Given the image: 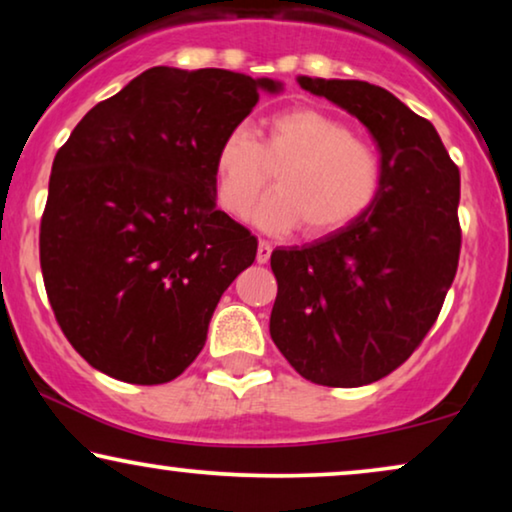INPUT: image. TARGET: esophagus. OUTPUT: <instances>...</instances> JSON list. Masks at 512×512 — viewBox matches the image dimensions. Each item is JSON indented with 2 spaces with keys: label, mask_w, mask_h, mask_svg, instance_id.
Segmentation results:
<instances>
[{
  "label": "esophagus",
  "mask_w": 512,
  "mask_h": 512,
  "mask_svg": "<svg viewBox=\"0 0 512 512\" xmlns=\"http://www.w3.org/2000/svg\"><path fill=\"white\" fill-rule=\"evenodd\" d=\"M270 254H272V247L268 242H258V249H256V263H268L270 261Z\"/></svg>",
  "instance_id": "esophagus-1"
}]
</instances>
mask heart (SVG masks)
<instances>
[{
  "instance_id": "1",
  "label": "heart",
  "mask_w": 512,
  "mask_h": 512,
  "mask_svg": "<svg viewBox=\"0 0 512 512\" xmlns=\"http://www.w3.org/2000/svg\"><path fill=\"white\" fill-rule=\"evenodd\" d=\"M277 193L258 207L268 230L303 226L307 237L340 233L368 214L382 193L380 153L338 116L319 107H291L272 114L258 142L247 125L221 139L214 156L216 200L244 219L270 186Z\"/></svg>"
}]
</instances>
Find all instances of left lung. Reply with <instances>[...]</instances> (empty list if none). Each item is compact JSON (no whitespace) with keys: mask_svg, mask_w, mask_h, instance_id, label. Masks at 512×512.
Wrapping results in <instances>:
<instances>
[{"mask_svg":"<svg viewBox=\"0 0 512 512\" xmlns=\"http://www.w3.org/2000/svg\"><path fill=\"white\" fill-rule=\"evenodd\" d=\"M298 83L366 125L384 181L349 228L272 251L270 335L305 380L363 387L401 366L436 324L459 265V167L436 128L389 90L312 76Z\"/></svg>","mask_w":512,"mask_h":512,"instance_id":"8db88e82","label":"left lung"}]
</instances>
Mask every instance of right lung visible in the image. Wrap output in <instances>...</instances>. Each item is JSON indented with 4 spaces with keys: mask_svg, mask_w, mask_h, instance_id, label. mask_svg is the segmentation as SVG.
Listing matches in <instances>:
<instances>
[{
    "mask_svg": "<svg viewBox=\"0 0 512 512\" xmlns=\"http://www.w3.org/2000/svg\"><path fill=\"white\" fill-rule=\"evenodd\" d=\"M275 79L151 67L95 104L55 153L39 258L55 319L100 373L179 377L205 347L256 237L216 209L214 156Z\"/></svg>",
    "mask_w": 512,
    "mask_h": 512,
    "instance_id": "add662e5",
    "label": "right lung"
}]
</instances>
